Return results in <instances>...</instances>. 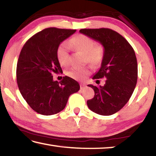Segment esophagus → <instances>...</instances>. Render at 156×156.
<instances>
[{"instance_id":"obj_1","label":"esophagus","mask_w":156,"mask_h":156,"mask_svg":"<svg viewBox=\"0 0 156 156\" xmlns=\"http://www.w3.org/2000/svg\"><path fill=\"white\" fill-rule=\"evenodd\" d=\"M80 89H84V87H85V84H84V83H80Z\"/></svg>"}]
</instances>
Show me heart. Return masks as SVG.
Listing matches in <instances>:
<instances>
[{
	"label": "heart",
	"instance_id": "b5f03b06",
	"mask_svg": "<svg viewBox=\"0 0 156 156\" xmlns=\"http://www.w3.org/2000/svg\"><path fill=\"white\" fill-rule=\"evenodd\" d=\"M69 44L73 49L84 54L85 60L93 65H98L102 62L105 55V48L102 44H95L90 37L84 34H78L69 41ZM69 47L66 42L60 43L56 49V58L60 65H66L69 62ZM90 73L89 67L71 68L67 72L69 77L82 80Z\"/></svg>",
	"mask_w": 156,
	"mask_h": 156
}]
</instances>
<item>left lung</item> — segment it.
<instances>
[{"label": "left lung", "mask_w": 156, "mask_h": 156, "mask_svg": "<svg viewBox=\"0 0 156 156\" xmlns=\"http://www.w3.org/2000/svg\"><path fill=\"white\" fill-rule=\"evenodd\" d=\"M80 32L100 42L105 48L101 67L93 79L107 80L104 86L88 84L95 95L87 100V106L98 114H114L127 103L136 87L138 63L135 51L122 36L111 29H82Z\"/></svg>", "instance_id": "1"}]
</instances>
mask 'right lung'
I'll use <instances>...</instances> for the list:
<instances>
[{
  "instance_id": "right-lung-1",
  "label": "right lung",
  "mask_w": 156,
  "mask_h": 156,
  "mask_svg": "<svg viewBox=\"0 0 156 156\" xmlns=\"http://www.w3.org/2000/svg\"><path fill=\"white\" fill-rule=\"evenodd\" d=\"M76 30L49 27L31 36L23 47L16 67L18 89L23 98L36 112L44 115L61 112L71 94L80 85L65 76L53 80V73L62 72L56 58V49Z\"/></svg>"
}]
</instances>
